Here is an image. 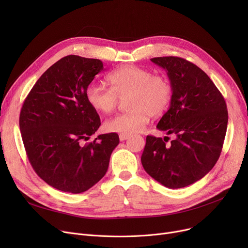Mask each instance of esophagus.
<instances>
[{"label":"esophagus","instance_id":"1","mask_svg":"<svg viewBox=\"0 0 248 248\" xmlns=\"http://www.w3.org/2000/svg\"><path fill=\"white\" fill-rule=\"evenodd\" d=\"M129 137H131V136L127 135V134H121V135H120V140L123 141V140H127Z\"/></svg>","mask_w":248,"mask_h":248}]
</instances>
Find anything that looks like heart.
I'll return each mask as SVG.
<instances>
[{
  "label": "heart",
  "instance_id": "b5f03b06",
  "mask_svg": "<svg viewBox=\"0 0 248 248\" xmlns=\"http://www.w3.org/2000/svg\"><path fill=\"white\" fill-rule=\"evenodd\" d=\"M110 88L91 83L85 90L89 106L102 113H110L125 98L128 110L117 114L104 123L107 131L121 134H135L144 128L152 117L164 114L170 106L173 88L168 78L153 74L147 68L125 65L108 77Z\"/></svg>",
  "mask_w": 248,
  "mask_h": 248
}]
</instances>
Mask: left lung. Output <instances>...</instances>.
<instances>
[{
	"label": "left lung",
	"mask_w": 248,
	"mask_h": 248,
	"mask_svg": "<svg viewBox=\"0 0 248 248\" xmlns=\"http://www.w3.org/2000/svg\"><path fill=\"white\" fill-rule=\"evenodd\" d=\"M164 68L173 96L157 127L175 140L147 137L141 155L145 171L167 188L187 187L202 179L220 157L226 135L228 111L218 88L202 69L175 56L155 57Z\"/></svg>",
	"instance_id": "1"
}]
</instances>
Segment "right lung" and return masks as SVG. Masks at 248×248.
Wrapping results in <instances>:
<instances>
[{
	"instance_id": "add662e5",
	"label": "right lung",
	"mask_w": 248,
	"mask_h": 248,
	"mask_svg": "<svg viewBox=\"0 0 248 248\" xmlns=\"http://www.w3.org/2000/svg\"><path fill=\"white\" fill-rule=\"evenodd\" d=\"M102 70L99 59L63 57L41 75L23 103L19 124L27 157L36 174L57 190L79 194L95 185L120 142L115 133L85 142L100 125L85 90Z\"/></svg>"
}]
</instances>
